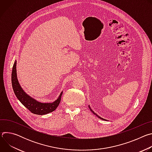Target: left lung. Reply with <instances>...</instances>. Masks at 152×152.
<instances>
[{
	"mask_svg": "<svg viewBox=\"0 0 152 152\" xmlns=\"http://www.w3.org/2000/svg\"><path fill=\"white\" fill-rule=\"evenodd\" d=\"M88 107H89V108H90V110H91V112H92V113H93V114H94L96 116H97L98 118H100V119H101V120H105V119H104V118H102V117H99L98 115H97V114H96V113H94V111H93V110L91 109V107H90V105H88Z\"/></svg>",
	"mask_w": 152,
	"mask_h": 152,
	"instance_id": "8db88e82",
	"label": "left lung"
}]
</instances>
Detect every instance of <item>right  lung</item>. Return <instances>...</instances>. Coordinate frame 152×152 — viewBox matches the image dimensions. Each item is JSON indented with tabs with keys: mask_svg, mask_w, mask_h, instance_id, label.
<instances>
[{
	"mask_svg": "<svg viewBox=\"0 0 152 152\" xmlns=\"http://www.w3.org/2000/svg\"><path fill=\"white\" fill-rule=\"evenodd\" d=\"M16 65L17 61L15 60L12 67L11 81L14 92L18 100L34 114L45 115L54 111L61 102L62 91L58 99L52 102H43L33 98L28 94L20 85L17 76Z\"/></svg>",
	"mask_w": 152,
	"mask_h": 152,
	"instance_id": "1",
	"label": "right lung"
}]
</instances>
